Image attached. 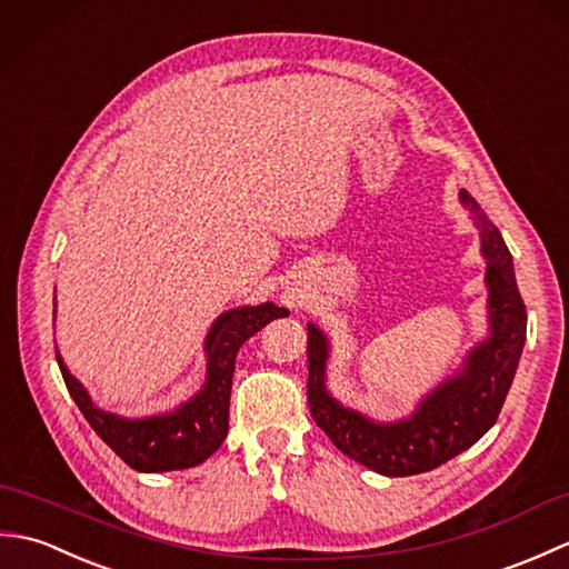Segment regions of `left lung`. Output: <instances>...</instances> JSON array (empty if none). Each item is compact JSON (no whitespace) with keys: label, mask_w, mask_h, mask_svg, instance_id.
<instances>
[{"label":"left lung","mask_w":569,"mask_h":569,"mask_svg":"<svg viewBox=\"0 0 569 569\" xmlns=\"http://www.w3.org/2000/svg\"><path fill=\"white\" fill-rule=\"evenodd\" d=\"M459 198L481 229L491 337L471 349L467 367L435 389L413 416L379 426L337 403L325 391L328 340L316 325H308V406L312 420L337 450L386 477L430 471L475 445L497 422L523 352L528 318L516 286L511 253L479 202L465 190Z\"/></svg>","instance_id":"1"}]
</instances>
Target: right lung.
<instances>
[{
  "label": "right lung",
  "instance_id": "1",
  "mask_svg": "<svg viewBox=\"0 0 569 569\" xmlns=\"http://www.w3.org/2000/svg\"><path fill=\"white\" fill-rule=\"evenodd\" d=\"M288 310L273 303L257 308H237L217 318L204 342L208 352V383L180 406L176 413L127 420L94 408L88 391L70 377L60 355V373L90 428L112 447L117 457L137 471H173L204 462L222 445L229 430V391L239 347L257 335L266 322L286 318Z\"/></svg>",
  "mask_w": 569,
  "mask_h": 569
}]
</instances>
